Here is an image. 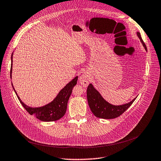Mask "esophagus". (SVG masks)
<instances>
[{
    "label": "esophagus",
    "mask_w": 161,
    "mask_h": 161,
    "mask_svg": "<svg viewBox=\"0 0 161 161\" xmlns=\"http://www.w3.org/2000/svg\"><path fill=\"white\" fill-rule=\"evenodd\" d=\"M89 80H90V77L88 75V74L86 73H84V74H82L79 79L80 84L82 85L84 87H86V86H88L89 83Z\"/></svg>",
    "instance_id": "34e87169"
}]
</instances>
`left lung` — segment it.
Returning <instances> with one entry per match:
<instances>
[{"instance_id":"obj_1","label":"left lung","mask_w":161,"mask_h":161,"mask_svg":"<svg viewBox=\"0 0 161 161\" xmlns=\"http://www.w3.org/2000/svg\"><path fill=\"white\" fill-rule=\"evenodd\" d=\"M137 35L143 46L147 51V47L142 39L141 34L137 32ZM87 98L89 106L93 115L98 118L111 119L121 115L133 104L136 99L134 98L131 102L120 106H115L106 101L97 90L95 89L92 84L87 88Z\"/></svg>"}]
</instances>
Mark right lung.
I'll list each match as a JSON object with an SVG mask.
<instances>
[{
	"label": "right lung",
	"instance_id": "1",
	"mask_svg": "<svg viewBox=\"0 0 161 161\" xmlns=\"http://www.w3.org/2000/svg\"><path fill=\"white\" fill-rule=\"evenodd\" d=\"M11 64L10 69V77L11 79L12 73V63H13V53L11 55ZM78 77H75L71 81H70L66 86L62 89L57 96L55 98V99L42 107L39 108H31L26 106L22 102L19 97L14 87L13 84L12 86L19 98V100L22 106L25 108L27 112L31 115H33L36 119H38L42 121L51 122L55 121L63 117L66 114L67 104L69 100V98L71 94L73 88L77 84Z\"/></svg>",
	"mask_w": 161,
	"mask_h": 161
}]
</instances>
